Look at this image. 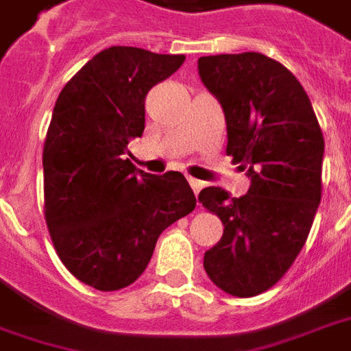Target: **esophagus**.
Here are the masks:
<instances>
[{
    "instance_id": "1",
    "label": "esophagus",
    "mask_w": 351,
    "mask_h": 351,
    "mask_svg": "<svg viewBox=\"0 0 351 351\" xmlns=\"http://www.w3.org/2000/svg\"><path fill=\"white\" fill-rule=\"evenodd\" d=\"M188 182H190V186H192V190L195 195H197V193L203 190V186H205V182H201V180H197V178H192V176L188 178Z\"/></svg>"
}]
</instances>
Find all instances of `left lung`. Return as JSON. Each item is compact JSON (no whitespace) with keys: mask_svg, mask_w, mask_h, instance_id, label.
I'll use <instances>...</instances> for the list:
<instances>
[{"mask_svg":"<svg viewBox=\"0 0 351 351\" xmlns=\"http://www.w3.org/2000/svg\"><path fill=\"white\" fill-rule=\"evenodd\" d=\"M197 70L224 110L226 154L251 178L241 197L217 186L199 192L224 224L203 268L218 289L247 298L276 285L302 251L321 201L325 141L306 90L278 60L201 56Z\"/></svg>","mask_w":351,"mask_h":351,"instance_id":"1","label":"left lung"}]
</instances>
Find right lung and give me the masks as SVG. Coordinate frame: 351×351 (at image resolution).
<instances>
[{"label":"right lung","mask_w":351,"mask_h":351,"mask_svg":"<svg viewBox=\"0 0 351 351\" xmlns=\"http://www.w3.org/2000/svg\"><path fill=\"white\" fill-rule=\"evenodd\" d=\"M184 58L104 49L56 99L43 146L45 220L58 258L93 289L134 283L161 232L195 207L182 173L150 175L125 158L129 141L144 133L148 90Z\"/></svg>","instance_id":"right-lung-1"}]
</instances>
